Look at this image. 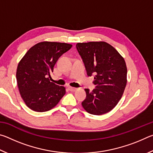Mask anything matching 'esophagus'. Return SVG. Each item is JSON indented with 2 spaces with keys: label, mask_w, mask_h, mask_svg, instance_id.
I'll return each mask as SVG.
<instances>
[{
  "label": "esophagus",
  "mask_w": 153,
  "mask_h": 153,
  "mask_svg": "<svg viewBox=\"0 0 153 153\" xmlns=\"http://www.w3.org/2000/svg\"><path fill=\"white\" fill-rule=\"evenodd\" d=\"M69 90L71 92H74L76 91V90H77V88H74V87H69Z\"/></svg>",
  "instance_id": "34e87169"
}]
</instances>
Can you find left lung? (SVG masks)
I'll use <instances>...</instances> for the list:
<instances>
[{
  "label": "left lung",
  "mask_w": 153,
  "mask_h": 153,
  "mask_svg": "<svg viewBox=\"0 0 153 153\" xmlns=\"http://www.w3.org/2000/svg\"><path fill=\"white\" fill-rule=\"evenodd\" d=\"M77 50L84 62L87 75H94L95 89H85L83 108L92 115L109 112L117 105L127 84L125 60L116 49L105 42L77 43Z\"/></svg>",
  "instance_id": "1"
}]
</instances>
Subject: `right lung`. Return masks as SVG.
<instances>
[{
  "label": "right lung",
  "instance_id": "right-lung-1",
  "mask_svg": "<svg viewBox=\"0 0 153 153\" xmlns=\"http://www.w3.org/2000/svg\"><path fill=\"white\" fill-rule=\"evenodd\" d=\"M71 47L69 44L45 41L33 46L21 59L17 83L21 97L30 109L48 111L65 94V88L51 81V74L59 58Z\"/></svg>",
  "mask_w": 153,
  "mask_h": 153
}]
</instances>
